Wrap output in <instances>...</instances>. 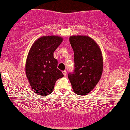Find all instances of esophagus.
I'll list each match as a JSON object with an SVG mask.
<instances>
[{
    "label": "esophagus",
    "mask_w": 130,
    "mask_h": 130,
    "mask_svg": "<svg viewBox=\"0 0 130 130\" xmlns=\"http://www.w3.org/2000/svg\"><path fill=\"white\" fill-rule=\"evenodd\" d=\"M63 74L64 76H66L67 74V71L66 70H64V71H63Z\"/></svg>",
    "instance_id": "1"
}]
</instances>
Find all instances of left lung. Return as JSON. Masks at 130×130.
Returning a JSON list of instances; mask_svg holds the SVG:
<instances>
[{
    "label": "left lung",
    "mask_w": 130,
    "mask_h": 130,
    "mask_svg": "<svg viewBox=\"0 0 130 130\" xmlns=\"http://www.w3.org/2000/svg\"><path fill=\"white\" fill-rule=\"evenodd\" d=\"M74 51V70L69 73L74 92L85 95L95 88L103 70L102 53L95 41L87 36H71Z\"/></svg>",
    "instance_id": "8db88e82"
}]
</instances>
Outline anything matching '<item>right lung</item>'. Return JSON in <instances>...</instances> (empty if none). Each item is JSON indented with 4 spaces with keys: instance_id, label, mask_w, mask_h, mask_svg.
Listing matches in <instances>:
<instances>
[{
    "instance_id": "obj_1",
    "label": "right lung",
    "mask_w": 130,
    "mask_h": 130,
    "mask_svg": "<svg viewBox=\"0 0 130 130\" xmlns=\"http://www.w3.org/2000/svg\"><path fill=\"white\" fill-rule=\"evenodd\" d=\"M62 41L60 37H42L30 49L26 62V74L37 94L48 95L54 89L57 80L64 76L57 69V60L54 57V51Z\"/></svg>"
}]
</instances>
